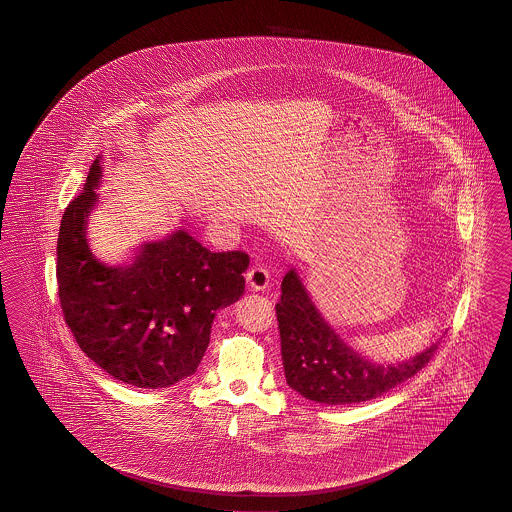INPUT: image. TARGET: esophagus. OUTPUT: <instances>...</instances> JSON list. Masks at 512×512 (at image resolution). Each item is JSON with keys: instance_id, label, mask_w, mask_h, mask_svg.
<instances>
[{"instance_id": "obj_1", "label": "esophagus", "mask_w": 512, "mask_h": 512, "mask_svg": "<svg viewBox=\"0 0 512 512\" xmlns=\"http://www.w3.org/2000/svg\"><path fill=\"white\" fill-rule=\"evenodd\" d=\"M246 279H248V285L251 289H255V291H264L266 287H268V281H270V276H268V270L261 266V264H255V266H251L248 270V274H246Z\"/></svg>"}]
</instances>
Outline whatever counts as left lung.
I'll return each instance as SVG.
<instances>
[{"label": "left lung", "instance_id": "1", "mask_svg": "<svg viewBox=\"0 0 512 512\" xmlns=\"http://www.w3.org/2000/svg\"><path fill=\"white\" fill-rule=\"evenodd\" d=\"M276 315L287 385L306 400L326 405L373 400L417 375L437 351L434 343L398 364H373L360 357L323 321L295 270L281 281Z\"/></svg>", "mask_w": 512, "mask_h": 512}]
</instances>
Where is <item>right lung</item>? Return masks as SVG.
I'll list each match as a JSON object with an SVG mask.
<instances>
[{
  "label": "right lung",
  "instance_id": "right-lung-1",
  "mask_svg": "<svg viewBox=\"0 0 512 512\" xmlns=\"http://www.w3.org/2000/svg\"><path fill=\"white\" fill-rule=\"evenodd\" d=\"M101 176L93 161L86 186L62 217L58 296L78 347L105 372L139 388H165L197 372L217 310L244 295L246 251H210L184 233L146 244L135 263L95 261L86 217Z\"/></svg>",
  "mask_w": 512,
  "mask_h": 512
}]
</instances>
